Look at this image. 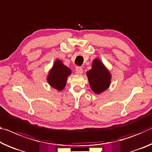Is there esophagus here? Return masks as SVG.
<instances>
[{"instance_id": "1", "label": "esophagus", "mask_w": 152, "mask_h": 152, "mask_svg": "<svg viewBox=\"0 0 152 152\" xmlns=\"http://www.w3.org/2000/svg\"><path fill=\"white\" fill-rule=\"evenodd\" d=\"M83 72V69L81 67H76V73L77 74H82Z\"/></svg>"}]
</instances>
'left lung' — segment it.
I'll list each match as a JSON object with an SVG mask.
<instances>
[{
	"label": "left lung",
	"instance_id": "1",
	"mask_svg": "<svg viewBox=\"0 0 152 152\" xmlns=\"http://www.w3.org/2000/svg\"><path fill=\"white\" fill-rule=\"evenodd\" d=\"M91 88L99 95L110 87L112 75L110 72L99 59H94L91 69L86 72Z\"/></svg>",
	"mask_w": 152,
	"mask_h": 152
}]
</instances>
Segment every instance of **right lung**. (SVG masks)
Instances as JSON below:
<instances>
[{
  "label": "right lung",
  "mask_w": 152,
  "mask_h": 152,
  "mask_svg": "<svg viewBox=\"0 0 152 152\" xmlns=\"http://www.w3.org/2000/svg\"><path fill=\"white\" fill-rule=\"evenodd\" d=\"M72 74L71 69L63 64L61 60L56 59L48 73L47 80L51 87L62 91L67 83V79Z\"/></svg>",
  "instance_id": "add662e5"
}]
</instances>
